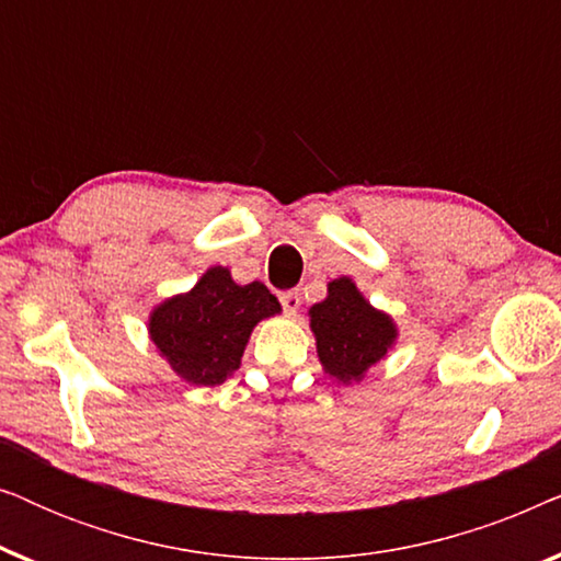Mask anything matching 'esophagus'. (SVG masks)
I'll use <instances>...</instances> for the list:
<instances>
[{"instance_id":"1","label":"esophagus","mask_w":561,"mask_h":561,"mask_svg":"<svg viewBox=\"0 0 561 561\" xmlns=\"http://www.w3.org/2000/svg\"><path fill=\"white\" fill-rule=\"evenodd\" d=\"M280 306L283 311L288 313V317H294V313L298 311V306H301V290H283L280 294Z\"/></svg>"}]
</instances>
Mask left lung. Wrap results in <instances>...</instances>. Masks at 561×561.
Masks as SVG:
<instances>
[{
	"mask_svg": "<svg viewBox=\"0 0 561 561\" xmlns=\"http://www.w3.org/2000/svg\"><path fill=\"white\" fill-rule=\"evenodd\" d=\"M309 317L321 365L340 382L363 380L396 342L393 319L373 309L350 278L329 283V296L311 306Z\"/></svg>",
	"mask_w": 561,
	"mask_h": 561,
	"instance_id": "obj_1",
	"label": "left lung"
}]
</instances>
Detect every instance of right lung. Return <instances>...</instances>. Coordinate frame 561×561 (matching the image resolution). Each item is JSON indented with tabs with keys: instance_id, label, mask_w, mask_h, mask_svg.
<instances>
[{
	"instance_id": "right-lung-1",
	"label": "right lung",
	"mask_w": 561,
	"mask_h": 561,
	"mask_svg": "<svg viewBox=\"0 0 561 561\" xmlns=\"http://www.w3.org/2000/svg\"><path fill=\"white\" fill-rule=\"evenodd\" d=\"M280 311L263 283L237 286L227 267H209L188 294L150 313V336L175 373L194 386H221L240 367L260 319Z\"/></svg>"
}]
</instances>
